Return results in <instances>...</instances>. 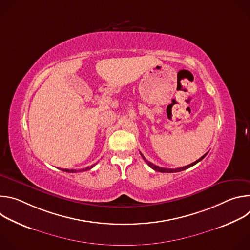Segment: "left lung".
Listing matches in <instances>:
<instances>
[{
  "mask_svg": "<svg viewBox=\"0 0 250 250\" xmlns=\"http://www.w3.org/2000/svg\"><path fill=\"white\" fill-rule=\"evenodd\" d=\"M140 154H141V152H140ZM208 154V152L206 153V154H204L201 158H199L198 160H196L195 162H193V163H191V164H189V165H186V166H184V167H181V168H175V169H173V168H163V167H159V166H157V165H154L153 163H151V162H149L144 155L141 154V156H142V158H144V160L146 162V164L149 166V167H151L153 170H155V171H158V172H162V173H174V172H180V171H183V170H186V169H188V168H190V167H192L193 165H195V164H197L198 162H200L201 160H203L205 157H206V155Z\"/></svg>",
  "mask_w": 250,
  "mask_h": 250,
  "instance_id": "obj_1",
  "label": "left lung"
}]
</instances>
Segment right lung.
<instances>
[{"label":"right lung","mask_w":250,"mask_h":250,"mask_svg":"<svg viewBox=\"0 0 250 250\" xmlns=\"http://www.w3.org/2000/svg\"><path fill=\"white\" fill-rule=\"evenodd\" d=\"M95 165H96V164H94V165H91V166H89V167H86L85 169H80V170H75V169H60V170L64 171V172H68V173H76V172H82V171H87V170H90V169H91V168H93Z\"/></svg>","instance_id":"add662e5"}]
</instances>
